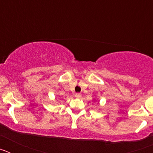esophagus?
<instances>
[{
  "label": "esophagus",
  "mask_w": 153,
  "mask_h": 153,
  "mask_svg": "<svg viewBox=\"0 0 153 153\" xmlns=\"http://www.w3.org/2000/svg\"><path fill=\"white\" fill-rule=\"evenodd\" d=\"M75 97H76V98H80L81 97H82V95H81V93H76L75 94Z\"/></svg>",
  "instance_id": "esophagus-1"
}]
</instances>
